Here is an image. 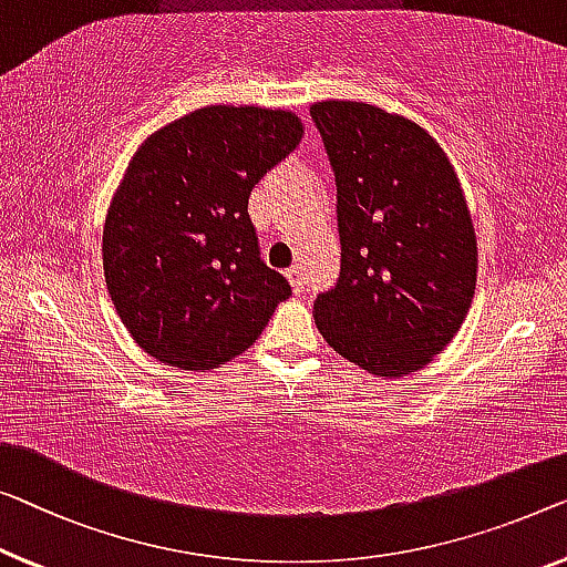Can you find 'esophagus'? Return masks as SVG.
<instances>
[{"mask_svg":"<svg viewBox=\"0 0 567 567\" xmlns=\"http://www.w3.org/2000/svg\"><path fill=\"white\" fill-rule=\"evenodd\" d=\"M287 280H290V285H292V290L295 292H302V290H306V277H302V267L300 265H292L290 269H287Z\"/></svg>","mask_w":567,"mask_h":567,"instance_id":"34e87169","label":"esophagus"}]
</instances>
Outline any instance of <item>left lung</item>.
<instances>
[{"label": "left lung", "instance_id": "8db88e82", "mask_svg": "<svg viewBox=\"0 0 567 567\" xmlns=\"http://www.w3.org/2000/svg\"><path fill=\"white\" fill-rule=\"evenodd\" d=\"M336 177L341 275L312 302L318 331L377 377L417 371L458 333L476 290V234L441 145L404 116L318 101Z\"/></svg>", "mask_w": 567, "mask_h": 567}]
</instances>
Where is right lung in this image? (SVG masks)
Returning a JSON list of instances; mask_svg holds the SVG:
<instances>
[{"instance_id":"obj_1","label":"right lung","mask_w":567,"mask_h":567,"mask_svg":"<svg viewBox=\"0 0 567 567\" xmlns=\"http://www.w3.org/2000/svg\"><path fill=\"white\" fill-rule=\"evenodd\" d=\"M295 114L203 106L150 134L104 226L106 290L150 357L185 371L239 357L290 282L259 257L255 185L300 145Z\"/></svg>"}]
</instances>
